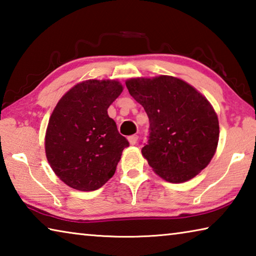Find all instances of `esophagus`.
Wrapping results in <instances>:
<instances>
[{
    "label": "esophagus",
    "mask_w": 256,
    "mask_h": 256,
    "mask_svg": "<svg viewBox=\"0 0 256 256\" xmlns=\"http://www.w3.org/2000/svg\"><path fill=\"white\" fill-rule=\"evenodd\" d=\"M138 138V136H136V134H134V136H128V142H130V144H131V146L136 144Z\"/></svg>",
    "instance_id": "34e87169"
}]
</instances>
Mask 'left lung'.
<instances>
[{"label": "left lung", "instance_id": "8db88e82", "mask_svg": "<svg viewBox=\"0 0 256 256\" xmlns=\"http://www.w3.org/2000/svg\"><path fill=\"white\" fill-rule=\"evenodd\" d=\"M128 92L150 122L142 156L159 177L184 183L204 170L219 141V120L209 100L184 80L170 76L126 80Z\"/></svg>", "mask_w": 256, "mask_h": 256}]
</instances>
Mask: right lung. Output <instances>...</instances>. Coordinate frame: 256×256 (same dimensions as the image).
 <instances>
[{"label":"right lung","instance_id":"1","mask_svg":"<svg viewBox=\"0 0 256 256\" xmlns=\"http://www.w3.org/2000/svg\"><path fill=\"white\" fill-rule=\"evenodd\" d=\"M122 92L118 80H86L72 86L55 106L46 130V158L70 188L98 190L115 174L128 141L107 110Z\"/></svg>","mask_w":256,"mask_h":256}]
</instances>
